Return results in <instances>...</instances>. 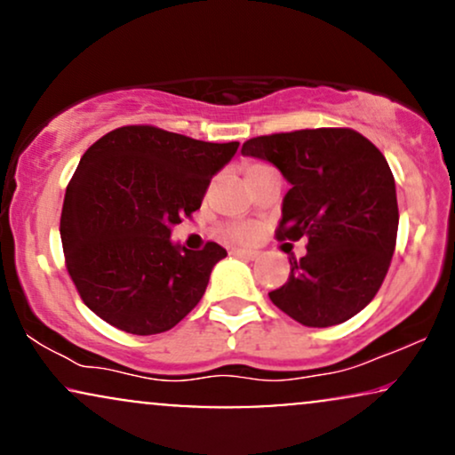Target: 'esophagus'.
Instances as JSON below:
<instances>
[{"instance_id":"obj_1","label":"esophagus","mask_w":455,"mask_h":455,"mask_svg":"<svg viewBox=\"0 0 455 455\" xmlns=\"http://www.w3.org/2000/svg\"><path fill=\"white\" fill-rule=\"evenodd\" d=\"M231 254H235V257H239V259H248V260L259 257L257 250H248V248H233Z\"/></svg>"}]
</instances>
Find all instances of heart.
Here are the masks:
<instances>
[{"instance_id": "1", "label": "heart", "mask_w": 455, "mask_h": 455, "mask_svg": "<svg viewBox=\"0 0 455 455\" xmlns=\"http://www.w3.org/2000/svg\"><path fill=\"white\" fill-rule=\"evenodd\" d=\"M260 169H267V164H250L248 175L254 173V171H260ZM228 237H231L233 242H239V243L250 242V239L254 237V227L250 222H235L228 227Z\"/></svg>"}]
</instances>
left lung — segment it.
Masks as SVG:
<instances>
[{
	"label": "left lung",
	"mask_w": 455,
	"mask_h": 455,
	"mask_svg": "<svg viewBox=\"0 0 455 455\" xmlns=\"http://www.w3.org/2000/svg\"><path fill=\"white\" fill-rule=\"evenodd\" d=\"M243 156L278 166L291 190L275 237L307 239L269 299L306 327L362 312L387 275L398 235L395 181L385 156L351 128H315L245 140Z\"/></svg>",
	"instance_id": "1"
}]
</instances>
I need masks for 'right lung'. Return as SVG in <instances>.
<instances>
[{
	"label": "right lung",
	"instance_id": "add662e5",
	"mask_svg": "<svg viewBox=\"0 0 455 455\" xmlns=\"http://www.w3.org/2000/svg\"><path fill=\"white\" fill-rule=\"evenodd\" d=\"M239 143H205L156 126H124L83 154L66 188L61 245L78 295L108 325L169 331L201 301L227 250H188L171 227L201 207Z\"/></svg>",
	"mask_w": 455,
	"mask_h": 455
}]
</instances>
